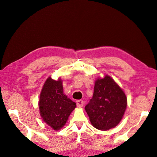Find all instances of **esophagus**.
Returning a JSON list of instances; mask_svg holds the SVG:
<instances>
[{"instance_id": "obj_1", "label": "esophagus", "mask_w": 157, "mask_h": 157, "mask_svg": "<svg viewBox=\"0 0 157 157\" xmlns=\"http://www.w3.org/2000/svg\"><path fill=\"white\" fill-rule=\"evenodd\" d=\"M77 105L78 107H82L83 106V101L82 100H77Z\"/></svg>"}]
</instances>
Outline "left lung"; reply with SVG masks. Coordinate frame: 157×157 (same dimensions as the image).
<instances>
[{"instance_id": "1", "label": "left lung", "mask_w": 157, "mask_h": 157, "mask_svg": "<svg viewBox=\"0 0 157 157\" xmlns=\"http://www.w3.org/2000/svg\"><path fill=\"white\" fill-rule=\"evenodd\" d=\"M126 107L124 92L110 76L105 75L95 81L93 97L85 110L94 128L106 131L119 124Z\"/></svg>"}]
</instances>
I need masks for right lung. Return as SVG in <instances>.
Masks as SVG:
<instances>
[{"label":"right lung","mask_w":157,"mask_h":157,"mask_svg":"<svg viewBox=\"0 0 157 157\" xmlns=\"http://www.w3.org/2000/svg\"><path fill=\"white\" fill-rule=\"evenodd\" d=\"M39 113L46 124L54 130L65 126L76 107V103L63 93L62 80L46 79L42 86L39 101Z\"/></svg>","instance_id":"obj_1"}]
</instances>
